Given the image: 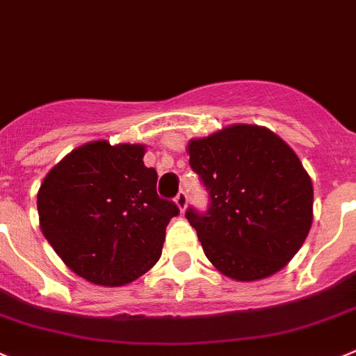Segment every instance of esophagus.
I'll use <instances>...</instances> for the list:
<instances>
[{"label":"esophagus","instance_id":"obj_1","mask_svg":"<svg viewBox=\"0 0 356 356\" xmlns=\"http://www.w3.org/2000/svg\"><path fill=\"white\" fill-rule=\"evenodd\" d=\"M175 204H177V207L181 209V212L186 211V207H188V195H186V191H179L177 197H175Z\"/></svg>","mask_w":356,"mask_h":356}]
</instances>
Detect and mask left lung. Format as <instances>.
Listing matches in <instances>:
<instances>
[{
    "label": "left lung",
    "mask_w": 356,
    "mask_h": 356,
    "mask_svg": "<svg viewBox=\"0 0 356 356\" xmlns=\"http://www.w3.org/2000/svg\"><path fill=\"white\" fill-rule=\"evenodd\" d=\"M188 152L209 209L188 207L186 218L209 261L235 281L281 270L313 223V182L293 149L270 129L234 124L191 140Z\"/></svg>",
    "instance_id": "left-lung-1"
}]
</instances>
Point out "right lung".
<instances>
[{"instance_id": "right-lung-1", "label": "right lung", "mask_w": 356, "mask_h": 356, "mask_svg": "<svg viewBox=\"0 0 356 356\" xmlns=\"http://www.w3.org/2000/svg\"><path fill=\"white\" fill-rule=\"evenodd\" d=\"M144 145L91 142L63 158L40 186L43 235L89 283L122 286L161 257L179 207L158 197V174L144 165Z\"/></svg>"}]
</instances>
